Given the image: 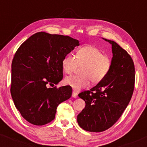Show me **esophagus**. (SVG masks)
Instances as JSON below:
<instances>
[{
    "label": "esophagus",
    "instance_id": "34e87169",
    "mask_svg": "<svg viewBox=\"0 0 147 147\" xmlns=\"http://www.w3.org/2000/svg\"><path fill=\"white\" fill-rule=\"evenodd\" d=\"M77 95H78L77 92H75V91H73V92H72V97H74V98H77Z\"/></svg>",
    "mask_w": 147,
    "mask_h": 147
}]
</instances>
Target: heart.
Segmentation results:
<instances>
[{"label": "heart", "mask_w": 147, "mask_h": 147, "mask_svg": "<svg viewBox=\"0 0 147 147\" xmlns=\"http://www.w3.org/2000/svg\"><path fill=\"white\" fill-rule=\"evenodd\" d=\"M62 68L66 74H71L81 67L82 74L67 77L64 82L75 91H79L93 84H98L106 78L111 68L110 57L103 54L99 49L92 45L79 48L76 55L69 54L62 60Z\"/></svg>", "instance_id": "b5f03b06"}]
</instances>
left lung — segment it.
<instances>
[{
  "mask_svg": "<svg viewBox=\"0 0 147 147\" xmlns=\"http://www.w3.org/2000/svg\"><path fill=\"white\" fill-rule=\"evenodd\" d=\"M104 39L112 45L110 72L90 90L79 94L86 106L77 115V122L90 132H102L113 125L127 107L134 90L135 66L131 57L116 42Z\"/></svg>",
  "mask_w": 147,
  "mask_h": 147,
  "instance_id": "1",
  "label": "left lung"
}]
</instances>
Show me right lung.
<instances>
[{
  "mask_svg": "<svg viewBox=\"0 0 147 147\" xmlns=\"http://www.w3.org/2000/svg\"><path fill=\"white\" fill-rule=\"evenodd\" d=\"M79 41L68 36L40 32L22 43L11 63V95L26 121L34 125L48 124L57 106L71 97L69 86L48 88L63 79L62 60Z\"/></svg>",
  "mask_w": 147,
  "mask_h": 147,
  "instance_id": "right-lung-1",
  "label": "right lung"
}]
</instances>
